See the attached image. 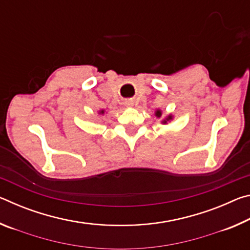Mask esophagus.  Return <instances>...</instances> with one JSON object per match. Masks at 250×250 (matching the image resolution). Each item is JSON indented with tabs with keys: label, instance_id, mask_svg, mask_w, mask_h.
<instances>
[{
	"label": "esophagus",
	"instance_id": "34e87169",
	"mask_svg": "<svg viewBox=\"0 0 250 250\" xmlns=\"http://www.w3.org/2000/svg\"><path fill=\"white\" fill-rule=\"evenodd\" d=\"M126 105H128V107H132L133 103H132V101H126Z\"/></svg>",
	"mask_w": 250,
	"mask_h": 250
}]
</instances>
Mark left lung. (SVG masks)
Here are the masks:
<instances>
[{
  "instance_id": "8db88e82",
  "label": "left lung",
  "mask_w": 250,
  "mask_h": 250,
  "mask_svg": "<svg viewBox=\"0 0 250 250\" xmlns=\"http://www.w3.org/2000/svg\"><path fill=\"white\" fill-rule=\"evenodd\" d=\"M155 116L158 117V118H161V117H162V111H161L160 109H158V110H156V111H155ZM172 119H173V116H172V115H168V116H167L166 118H164V119H163L162 121H161V122H162L163 125H167V122H170Z\"/></svg>"
}]
</instances>
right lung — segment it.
<instances>
[{
	"label": "right lung",
	"mask_w": 250,
	"mask_h": 250,
	"mask_svg": "<svg viewBox=\"0 0 250 250\" xmlns=\"http://www.w3.org/2000/svg\"><path fill=\"white\" fill-rule=\"evenodd\" d=\"M98 115H104V110H99Z\"/></svg>",
	"instance_id": "add662e5"
}]
</instances>
